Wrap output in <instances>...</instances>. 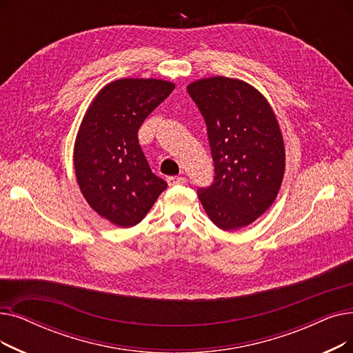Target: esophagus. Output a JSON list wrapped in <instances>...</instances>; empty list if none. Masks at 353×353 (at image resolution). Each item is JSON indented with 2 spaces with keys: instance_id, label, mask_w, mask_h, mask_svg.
<instances>
[{
  "instance_id": "obj_1",
  "label": "esophagus",
  "mask_w": 353,
  "mask_h": 353,
  "mask_svg": "<svg viewBox=\"0 0 353 353\" xmlns=\"http://www.w3.org/2000/svg\"><path fill=\"white\" fill-rule=\"evenodd\" d=\"M188 181L186 177H181V176H170L167 177V183L170 186H174V185H185V183Z\"/></svg>"
}]
</instances>
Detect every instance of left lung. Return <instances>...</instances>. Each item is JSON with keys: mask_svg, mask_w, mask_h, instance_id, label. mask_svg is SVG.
<instances>
[{"mask_svg": "<svg viewBox=\"0 0 353 353\" xmlns=\"http://www.w3.org/2000/svg\"><path fill=\"white\" fill-rule=\"evenodd\" d=\"M190 98L208 127L214 179L197 196L223 231L252 223L280 190L285 150L279 121L267 99L239 79L214 76L192 82Z\"/></svg>", "mask_w": 353, "mask_h": 353, "instance_id": "1", "label": "left lung"}]
</instances>
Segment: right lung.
Instances as JSON below:
<instances>
[{
	"instance_id": "1",
	"label": "right lung",
	"mask_w": 353,
	"mask_h": 353,
	"mask_svg": "<svg viewBox=\"0 0 353 353\" xmlns=\"http://www.w3.org/2000/svg\"><path fill=\"white\" fill-rule=\"evenodd\" d=\"M173 89L161 79H118L99 90L82 119L73 152L76 179L89 206L117 226L141 222L167 188L151 172L139 130Z\"/></svg>"
}]
</instances>
